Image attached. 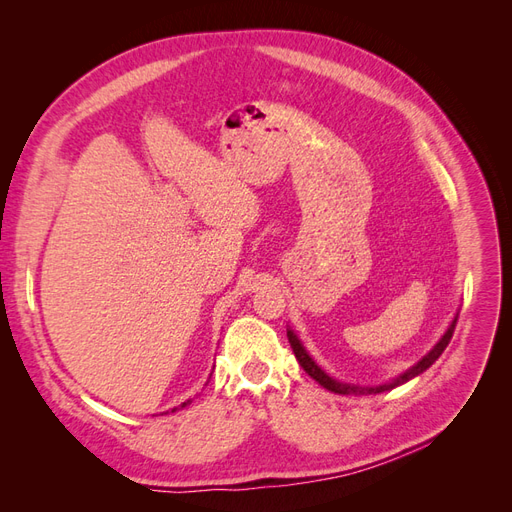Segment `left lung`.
I'll use <instances>...</instances> for the list:
<instances>
[{
    "mask_svg": "<svg viewBox=\"0 0 512 512\" xmlns=\"http://www.w3.org/2000/svg\"><path fill=\"white\" fill-rule=\"evenodd\" d=\"M455 324H457V318L451 322V327L446 329V333L442 335L440 342L433 346L421 361H418L416 365H412L408 371H404V374H399L395 380L386 382V384H380V386H359V384H348V382H339L335 378H331L327 371H324L322 367H318V363L312 359V356L307 354V350L303 348L301 339L297 337V333H294L292 329H288V342H290V348L294 352V356H297L299 365L305 369V374L312 376L318 384H322L324 389L331 391V393H337V395H376V393H384V391H391L395 389V386L404 384L412 378H416L418 374H423L425 369H429L433 363L438 361V356L444 352V348L448 346V342H451V337L455 333Z\"/></svg>",
    "mask_w": 512,
    "mask_h": 512,
    "instance_id": "left-lung-1",
    "label": "left lung"
}]
</instances>
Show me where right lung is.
I'll use <instances>...</instances> for the list:
<instances>
[{
	"label": "right lung",
	"instance_id": "obj_1",
	"mask_svg": "<svg viewBox=\"0 0 512 512\" xmlns=\"http://www.w3.org/2000/svg\"><path fill=\"white\" fill-rule=\"evenodd\" d=\"M188 404H190V399H188V401H183V404H181V408H183V406H188ZM173 412H175V410H173Z\"/></svg>",
	"mask_w": 512,
	"mask_h": 512
}]
</instances>
